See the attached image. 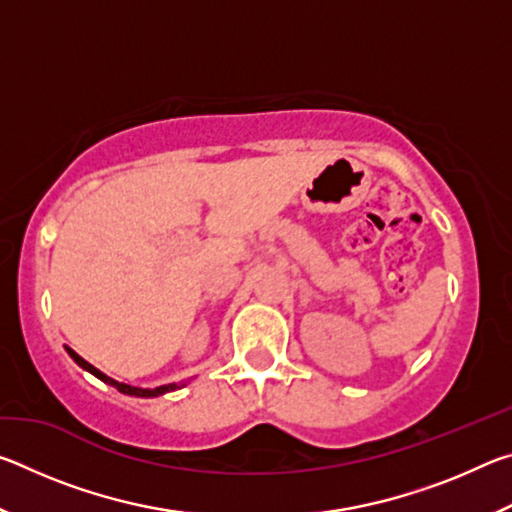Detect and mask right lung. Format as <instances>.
Listing matches in <instances>:
<instances>
[{"label": "right lung", "instance_id": "obj_1", "mask_svg": "<svg viewBox=\"0 0 512 512\" xmlns=\"http://www.w3.org/2000/svg\"><path fill=\"white\" fill-rule=\"evenodd\" d=\"M65 350H67L69 357H72L76 363H79V366H81L83 370H88L90 375H94L97 379H101L103 384L115 386L117 391H119V393H124V395H133V397H158V395H164V393L178 391V388H183V386H185V384H167V386H158V388H140V386L124 384V381H117V379H112V377H108V375H103V372H101L99 368H94L92 363H88V361H85L83 357H79V354H76L72 348H67V345H65Z\"/></svg>", "mask_w": 512, "mask_h": 512}]
</instances>
